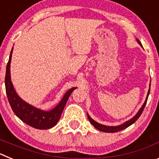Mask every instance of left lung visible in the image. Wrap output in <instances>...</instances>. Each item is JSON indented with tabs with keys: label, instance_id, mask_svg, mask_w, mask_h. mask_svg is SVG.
<instances>
[{
	"label": "left lung",
	"instance_id": "left-lung-1",
	"mask_svg": "<svg viewBox=\"0 0 159 159\" xmlns=\"http://www.w3.org/2000/svg\"><path fill=\"white\" fill-rule=\"evenodd\" d=\"M137 41H138V43H139L140 45L142 46L141 42H140L139 40H138V39H137ZM150 86H151V84H150ZM149 94H150V88H149L148 93H147V99H146L145 102H144L143 105V106H142V107L139 109V111H138V113L136 114L135 116H134V117L132 118V119H130V120H128V121L125 122V123H123V124L119 125V126H116V127H109V126H105V125L99 124V123H97V122H95V120H93V119H92V118L90 117L89 115H88V119H89L90 123H92V124L93 125V126L95 127V128L98 129V130H100V131L107 132V133H115V132L120 131V130H123V129H126V128H127V127H128L129 126H130V125H131V124H133V123H134V122H135L136 120H137V119L140 117V116H141V114L143 113V110H144V107H145L146 104H147V99H148Z\"/></svg>",
	"mask_w": 159,
	"mask_h": 159
}]
</instances>
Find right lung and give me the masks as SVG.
<instances>
[{
    "mask_svg": "<svg viewBox=\"0 0 159 159\" xmlns=\"http://www.w3.org/2000/svg\"><path fill=\"white\" fill-rule=\"evenodd\" d=\"M12 49L9 56V60L7 64L6 74H5V89L7 97L12 111L20 120L29 125L30 127L40 130H46L56 126L59 121L63 110L65 107L66 102L69 98L71 92L76 88L69 89L64 95L59 104L51 111H42L29 104L19 97L14 89L13 85L11 81L10 76V63L12 58Z\"/></svg>",
    "mask_w": 159,
    "mask_h": 159,
    "instance_id": "right-lung-1",
    "label": "right lung"
}]
</instances>
